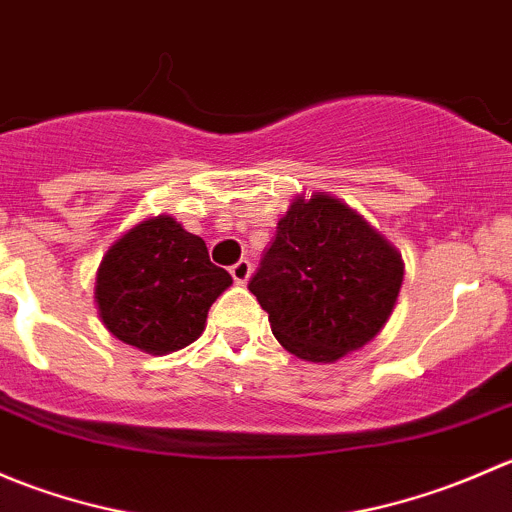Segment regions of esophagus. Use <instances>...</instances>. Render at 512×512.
<instances>
[{
    "label": "esophagus",
    "instance_id": "34e87169",
    "mask_svg": "<svg viewBox=\"0 0 512 512\" xmlns=\"http://www.w3.org/2000/svg\"><path fill=\"white\" fill-rule=\"evenodd\" d=\"M250 272H252V262L247 260V257H242V260H237L235 265L230 267V275L237 285H245V282L250 280Z\"/></svg>",
    "mask_w": 512,
    "mask_h": 512
}]
</instances>
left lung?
Segmentation results:
<instances>
[{
  "label": "left lung",
  "instance_id": "left-lung-1",
  "mask_svg": "<svg viewBox=\"0 0 512 512\" xmlns=\"http://www.w3.org/2000/svg\"><path fill=\"white\" fill-rule=\"evenodd\" d=\"M404 282L396 247L332 195L297 198L250 280L277 342L337 361L384 329Z\"/></svg>",
  "mask_w": 512,
  "mask_h": 512
}]
</instances>
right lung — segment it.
Segmentation results:
<instances>
[{
  "instance_id": "1",
  "label": "right lung",
  "mask_w": 512,
  "mask_h": 512,
  "mask_svg": "<svg viewBox=\"0 0 512 512\" xmlns=\"http://www.w3.org/2000/svg\"><path fill=\"white\" fill-rule=\"evenodd\" d=\"M230 285L232 277L210 262L203 237L158 215L108 247L96 304L113 337L141 352L168 354L203 334L210 304Z\"/></svg>"
}]
</instances>
